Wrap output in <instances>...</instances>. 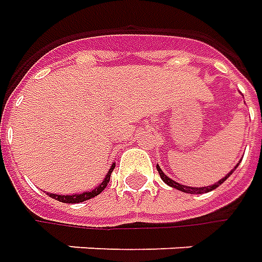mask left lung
Instances as JSON below:
<instances>
[{
	"label": "left lung",
	"mask_w": 262,
	"mask_h": 262,
	"mask_svg": "<svg viewBox=\"0 0 262 262\" xmlns=\"http://www.w3.org/2000/svg\"><path fill=\"white\" fill-rule=\"evenodd\" d=\"M238 164H239V163H238ZM238 164L233 167V170L238 167ZM157 170H159L160 177L163 179V182H164V183L168 184V186H171V187H174V189H177V190H182V192L184 193H192V194H196V193H208L210 192V190H215L217 186H221V184L224 183L228 177L232 174V171H233V170H231V173H228L224 179H221L219 182H216L215 184H212V186H208V187H190V186H184V184H180V183H177V182H174V180H171L170 177H167L164 173H163V170H161L159 166H157Z\"/></svg>",
	"instance_id": "obj_1"
}]
</instances>
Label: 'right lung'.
Instances as JSON below:
<instances>
[{
  "instance_id": "1",
  "label": "right lung",
  "mask_w": 262,
  "mask_h": 262,
  "mask_svg": "<svg viewBox=\"0 0 262 262\" xmlns=\"http://www.w3.org/2000/svg\"><path fill=\"white\" fill-rule=\"evenodd\" d=\"M114 167H115V164H112L110 168V171L106 173V176L103 179V182L98 187H95L94 190H91V192H83L80 193V194H66V196H63V194H54V193H47L50 198H53L56 201L63 202V203H80V202H85L89 201V199H92L95 196H98L99 193L102 192L103 189L108 186L110 183V179H111V173L114 171Z\"/></svg>"
}]
</instances>
